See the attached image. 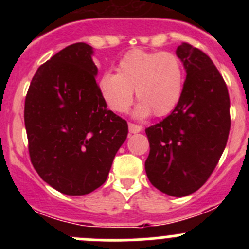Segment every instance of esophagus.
Instances as JSON below:
<instances>
[{
    "instance_id": "1",
    "label": "esophagus",
    "mask_w": 249,
    "mask_h": 249,
    "mask_svg": "<svg viewBox=\"0 0 249 249\" xmlns=\"http://www.w3.org/2000/svg\"><path fill=\"white\" fill-rule=\"evenodd\" d=\"M129 131L131 134H139L140 131H142V126L141 125L132 124V123H129Z\"/></svg>"
}]
</instances>
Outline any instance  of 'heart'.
<instances>
[{
  "label": "heart",
  "instance_id": "obj_1",
  "mask_svg": "<svg viewBox=\"0 0 249 249\" xmlns=\"http://www.w3.org/2000/svg\"><path fill=\"white\" fill-rule=\"evenodd\" d=\"M99 89L113 112L125 113L134 101V90L140 101L135 115L144 118L171 113L179 104L184 89L182 61L172 53L134 49L120 59L117 73L107 72Z\"/></svg>",
  "mask_w": 249,
  "mask_h": 249
}]
</instances>
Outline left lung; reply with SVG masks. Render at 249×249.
Segmentation results:
<instances>
[{"mask_svg":"<svg viewBox=\"0 0 249 249\" xmlns=\"http://www.w3.org/2000/svg\"><path fill=\"white\" fill-rule=\"evenodd\" d=\"M187 72L182 99L164 120L145 129L148 179L160 192L182 197L205 184L217 166L230 131L227 84L212 60L182 43L176 50Z\"/></svg>","mask_w":249,"mask_h":249,"instance_id":"8db88e82","label":"left lung"}]
</instances>
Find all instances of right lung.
<instances>
[{
  "label": "right lung",
  "mask_w": 249,
  "mask_h": 249,
  "mask_svg": "<svg viewBox=\"0 0 249 249\" xmlns=\"http://www.w3.org/2000/svg\"><path fill=\"white\" fill-rule=\"evenodd\" d=\"M92 54L82 42L60 50L38 67L25 99L32 165L66 195L101 187L127 136V123L102 99Z\"/></svg>",
  "instance_id": "add662e5"
}]
</instances>
